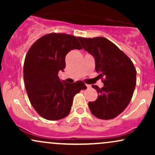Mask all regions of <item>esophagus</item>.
Segmentation results:
<instances>
[{
    "mask_svg": "<svg viewBox=\"0 0 155 155\" xmlns=\"http://www.w3.org/2000/svg\"><path fill=\"white\" fill-rule=\"evenodd\" d=\"M86 86H87V88L91 87V85H90V84H86Z\"/></svg>",
    "mask_w": 155,
    "mask_h": 155,
    "instance_id": "1",
    "label": "esophagus"
}]
</instances>
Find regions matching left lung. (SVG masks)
Returning <instances> with one entry per match:
<instances>
[{
	"instance_id": "8db88e82",
	"label": "left lung",
	"mask_w": 155,
	"mask_h": 155,
	"mask_svg": "<svg viewBox=\"0 0 155 155\" xmlns=\"http://www.w3.org/2000/svg\"><path fill=\"white\" fill-rule=\"evenodd\" d=\"M83 49L93 55L95 71L104 87L92 85L98 96L89 102L90 111L101 120H111L127 108L136 84V70L133 62L121 49L104 37H78Z\"/></svg>"
}]
</instances>
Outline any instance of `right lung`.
<instances>
[{
	"instance_id": "obj_1",
	"label": "right lung",
	"mask_w": 155,
	"mask_h": 155,
	"mask_svg": "<svg viewBox=\"0 0 155 155\" xmlns=\"http://www.w3.org/2000/svg\"><path fill=\"white\" fill-rule=\"evenodd\" d=\"M74 49H82L76 36L51 33L38 38L27 53L23 67L26 92L33 107L46 120L67 117L74 96L87 88L81 81L69 84L58 77L65 68V56Z\"/></svg>"
}]
</instances>
